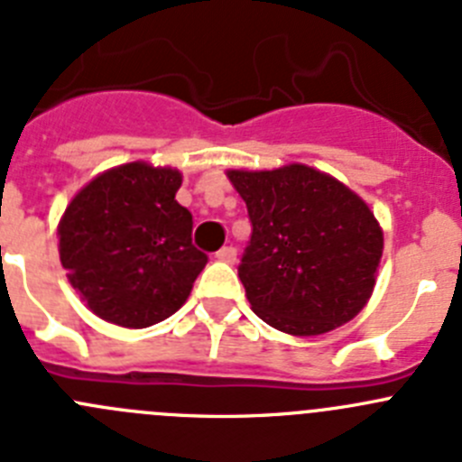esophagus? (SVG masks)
<instances>
[{"mask_svg": "<svg viewBox=\"0 0 462 462\" xmlns=\"http://www.w3.org/2000/svg\"><path fill=\"white\" fill-rule=\"evenodd\" d=\"M215 256H217L219 261H224V263H234L236 256H238V252H236V247H231V245H228V247L219 249V252L215 254Z\"/></svg>", "mask_w": 462, "mask_h": 462, "instance_id": "esophagus-1", "label": "esophagus"}]
</instances>
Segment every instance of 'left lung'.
<instances>
[{"instance_id": "left-lung-1", "label": "left lung", "mask_w": 462, "mask_h": 462, "mask_svg": "<svg viewBox=\"0 0 462 462\" xmlns=\"http://www.w3.org/2000/svg\"><path fill=\"white\" fill-rule=\"evenodd\" d=\"M252 236L238 265L252 311L293 337L348 323L375 286L383 231L344 183L307 164L228 171Z\"/></svg>"}]
</instances>
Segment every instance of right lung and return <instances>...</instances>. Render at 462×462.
Instances as JSON below:
<instances>
[{
    "instance_id": "1",
    "label": "right lung",
    "mask_w": 462,
    "mask_h": 462,
    "mask_svg": "<svg viewBox=\"0 0 462 462\" xmlns=\"http://www.w3.org/2000/svg\"><path fill=\"white\" fill-rule=\"evenodd\" d=\"M176 169L130 162L79 189L59 222V256L93 314L142 329L176 314L208 256L176 201Z\"/></svg>"
}]
</instances>
